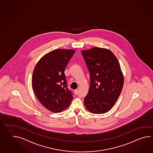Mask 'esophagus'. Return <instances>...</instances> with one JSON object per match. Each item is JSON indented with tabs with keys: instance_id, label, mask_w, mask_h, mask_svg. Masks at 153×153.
Wrapping results in <instances>:
<instances>
[{
	"instance_id": "1",
	"label": "esophagus",
	"mask_w": 153,
	"mask_h": 153,
	"mask_svg": "<svg viewBox=\"0 0 153 153\" xmlns=\"http://www.w3.org/2000/svg\"><path fill=\"white\" fill-rule=\"evenodd\" d=\"M74 93H75V94L76 95H77V94H78V89H75V91H74Z\"/></svg>"
}]
</instances>
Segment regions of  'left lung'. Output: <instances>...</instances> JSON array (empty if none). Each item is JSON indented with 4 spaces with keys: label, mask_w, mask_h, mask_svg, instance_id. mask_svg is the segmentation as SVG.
Masks as SVG:
<instances>
[{
    "label": "left lung",
    "mask_w": 153,
    "mask_h": 153,
    "mask_svg": "<svg viewBox=\"0 0 153 153\" xmlns=\"http://www.w3.org/2000/svg\"><path fill=\"white\" fill-rule=\"evenodd\" d=\"M81 53L90 76L85 106L93 114H104L114 105L123 85L119 61L111 51L104 48H93Z\"/></svg>",
    "instance_id": "obj_1"
}]
</instances>
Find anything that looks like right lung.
<instances>
[{
	"instance_id": "right-lung-1",
	"label": "right lung",
	"mask_w": 153,
	"mask_h": 153,
	"mask_svg": "<svg viewBox=\"0 0 153 153\" xmlns=\"http://www.w3.org/2000/svg\"><path fill=\"white\" fill-rule=\"evenodd\" d=\"M75 53L58 49L38 62L32 75V85L38 100L51 112H61L70 105L73 95L67 87L64 71Z\"/></svg>"
}]
</instances>
